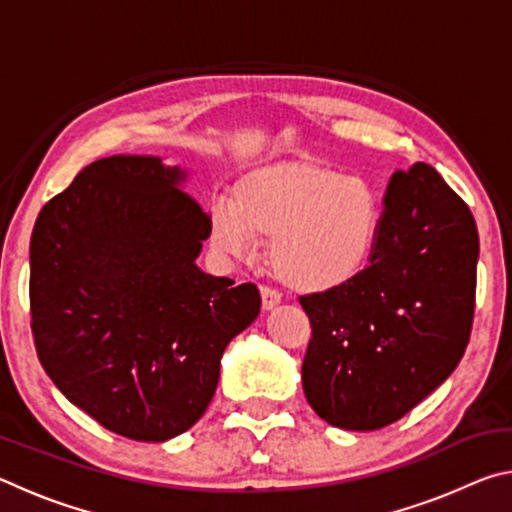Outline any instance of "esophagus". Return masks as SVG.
<instances>
[{"label": "esophagus", "instance_id": "esophagus-1", "mask_svg": "<svg viewBox=\"0 0 512 512\" xmlns=\"http://www.w3.org/2000/svg\"><path fill=\"white\" fill-rule=\"evenodd\" d=\"M259 293H262V307H264V311H271V309H275L282 302L280 293L273 291V289H268V287H262V289H259Z\"/></svg>", "mask_w": 512, "mask_h": 512}]
</instances>
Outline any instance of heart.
Wrapping results in <instances>:
<instances>
[{"instance_id": "obj_1", "label": "heart", "mask_w": 512, "mask_h": 512, "mask_svg": "<svg viewBox=\"0 0 512 512\" xmlns=\"http://www.w3.org/2000/svg\"><path fill=\"white\" fill-rule=\"evenodd\" d=\"M381 201L366 178L323 164L282 160L244 173L235 201L212 207L210 239L221 255L246 257L271 239V264L302 293L341 289L379 246Z\"/></svg>"}]
</instances>
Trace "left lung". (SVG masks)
I'll list each match as a JSON object with an SVG mask.
<instances>
[{"label":"left lung","instance_id":"8db88e82","mask_svg":"<svg viewBox=\"0 0 512 512\" xmlns=\"http://www.w3.org/2000/svg\"><path fill=\"white\" fill-rule=\"evenodd\" d=\"M476 262L474 216L443 176L424 162L395 171L368 268L300 298L311 409L332 427L375 431L436 391L470 341Z\"/></svg>","mask_w":512,"mask_h":512}]
</instances>
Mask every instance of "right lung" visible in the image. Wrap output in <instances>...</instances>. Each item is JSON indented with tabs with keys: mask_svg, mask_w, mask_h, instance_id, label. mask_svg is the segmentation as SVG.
Segmentation results:
<instances>
[{
	"mask_svg": "<svg viewBox=\"0 0 512 512\" xmlns=\"http://www.w3.org/2000/svg\"><path fill=\"white\" fill-rule=\"evenodd\" d=\"M187 183L162 158L110 155L42 207L31 235L42 368L101 427L142 443L194 427L225 348L262 307L255 284L198 268L210 214Z\"/></svg>",
	"mask_w": 512,
	"mask_h": 512,
	"instance_id": "add662e5",
	"label": "right lung"
}]
</instances>
